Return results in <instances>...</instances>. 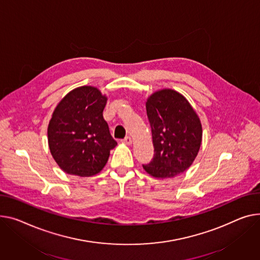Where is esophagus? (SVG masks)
<instances>
[{
	"label": "esophagus",
	"mask_w": 260,
	"mask_h": 260,
	"mask_svg": "<svg viewBox=\"0 0 260 260\" xmlns=\"http://www.w3.org/2000/svg\"><path fill=\"white\" fill-rule=\"evenodd\" d=\"M124 144H127V145H131L132 144V138L131 137H125L124 139H123V141H122Z\"/></svg>",
	"instance_id": "34e87169"
}]
</instances>
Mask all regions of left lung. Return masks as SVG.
<instances>
[{
    "mask_svg": "<svg viewBox=\"0 0 260 260\" xmlns=\"http://www.w3.org/2000/svg\"><path fill=\"white\" fill-rule=\"evenodd\" d=\"M154 157L143 168L157 179L175 178L192 165L199 153L203 129L189 101L171 89L155 91L146 102Z\"/></svg>",
    "mask_w": 260,
    "mask_h": 260,
    "instance_id": "1",
    "label": "left lung"
}]
</instances>
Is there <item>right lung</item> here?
I'll use <instances>...</instances> for the list:
<instances>
[{"mask_svg": "<svg viewBox=\"0 0 260 260\" xmlns=\"http://www.w3.org/2000/svg\"><path fill=\"white\" fill-rule=\"evenodd\" d=\"M108 96L92 85L69 92L56 106L48 125L50 152L68 175L88 178L106 166L117 142L103 119Z\"/></svg>", "mask_w": 260, "mask_h": 260, "instance_id": "add662e5", "label": "right lung"}]
</instances>
